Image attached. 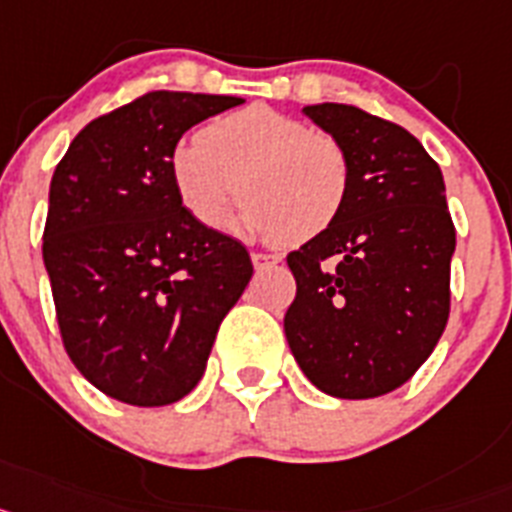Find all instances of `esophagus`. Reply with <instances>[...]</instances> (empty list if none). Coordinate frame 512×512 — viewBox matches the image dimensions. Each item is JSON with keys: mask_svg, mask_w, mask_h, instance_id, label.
<instances>
[{"mask_svg": "<svg viewBox=\"0 0 512 512\" xmlns=\"http://www.w3.org/2000/svg\"><path fill=\"white\" fill-rule=\"evenodd\" d=\"M275 262H281L278 255H265V252H252V265L257 270H265V268H273Z\"/></svg>", "mask_w": 512, "mask_h": 512, "instance_id": "esophagus-1", "label": "esophagus"}]
</instances>
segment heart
Returning <instances> with one entry per match:
<instances>
[{"label": "heart", "mask_w": 512, "mask_h": 512, "mask_svg": "<svg viewBox=\"0 0 512 512\" xmlns=\"http://www.w3.org/2000/svg\"><path fill=\"white\" fill-rule=\"evenodd\" d=\"M170 177L185 211L206 229H221L242 193L244 231L306 242L337 221L353 170L335 136L250 105L208 123L198 144L177 146Z\"/></svg>", "instance_id": "1"}]
</instances>
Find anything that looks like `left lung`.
I'll use <instances>...</instances> for the list:
<instances>
[{
	"label": "left lung",
	"mask_w": 512,
	"mask_h": 512,
	"mask_svg": "<svg viewBox=\"0 0 512 512\" xmlns=\"http://www.w3.org/2000/svg\"><path fill=\"white\" fill-rule=\"evenodd\" d=\"M304 115L350 157L335 224L288 255L296 299L283 330L311 384L340 399L389 394L446 330L456 229L441 167L410 131L353 105Z\"/></svg>",
	"instance_id": "8db88e82"
}]
</instances>
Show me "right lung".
Returning a JSON list of instances; mask_svg holds the SVG:
<instances>
[{"mask_svg":"<svg viewBox=\"0 0 512 512\" xmlns=\"http://www.w3.org/2000/svg\"><path fill=\"white\" fill-rule=\"evenodd\" d=\"M242 102L146 92L87 123L56 164L43 262L61 340L118 402L162 407L190 394L250 283V252L198 224L170 177L182 133Z\"/></svg>","mask_w":512,"mask_h":512,"instance_id":"right-lung-1","label":"right lung"}]
</instances>
